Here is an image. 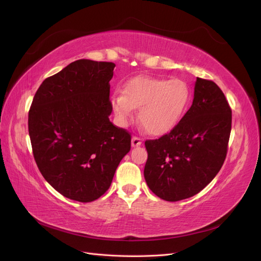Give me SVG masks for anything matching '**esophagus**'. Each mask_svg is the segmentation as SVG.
Wrapping results in <instances>:
<instances>
[{
  "instance_id": "obj_1",
  "label": "esophagus",
  "mask_w": 261,
  "mask_h": 261,
  "mask_svg": "<svg viewBox=\"0 0 261 261\" xmlns=\"http://www.w3.org/2000/svg\"><path fill=\"white\" fill-rule=\"evenodd\" d=\"M141 145V138L137 137V136H134L132 138V146L133 147H138Z\"/></svg>"
}]
</instances>
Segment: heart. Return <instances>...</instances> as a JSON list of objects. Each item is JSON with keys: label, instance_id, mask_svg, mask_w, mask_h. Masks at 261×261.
Instances as JSON below:
<instances>
[{"label": "heart", "instance_id": "obj_1", "mask_svg": "<svg viewBox=\"0 0 261 261\" xmlns=\"http://www.w3.org/2000/svg\"><path fill=\"white\" fill-rule=\"evenodd\" d=\"M192 98L191 88L181 80L139 76L124 85L123 93L114 94L111 106L118 122L125 125L134 109L138 118L153 136H161L175 127Z\"/></svg>", "mask_w": 261, "mask_h": 261}]
</instances>
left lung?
Returning <instances> with one entry per match:
<instances>
[{
    "instance_id": "left-lung-1",
    "label": "left lung",
    "mask_w": 261,
    "mask_h": 261,
    "mask_svg": "<svg viewBox=\"0 0 261 261\" xmlns=\"http://www.w3.org/2000/svg\"><path fill=\"white\" fill-rule=\"evenodd\" d=\"M232 127V110L212 81L197 77L193 105L170 133L146 140L144 175L161 199L189 198L215 178L224 163Z\"/></svg>"
}]
</instances>
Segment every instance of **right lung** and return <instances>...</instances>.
<instances>
[{
	"label": "right lung",
	"instance_id": "right-lung-1",
	"mask_svg": "<svg viewBox=\"0 0 261 261\" xmlns=\"http://www.w3.org/2000/svg\"><path fill=\"white\" fill-rule=\"evenodd\" d=\"M112 62L78 60L48 77L28 114L33 153L45 180L66 198L98 199L130 150V134L110 122Z\"/></svg>",
	"mask_w": 261,
	"mask_h": 261
}]
</instances>
